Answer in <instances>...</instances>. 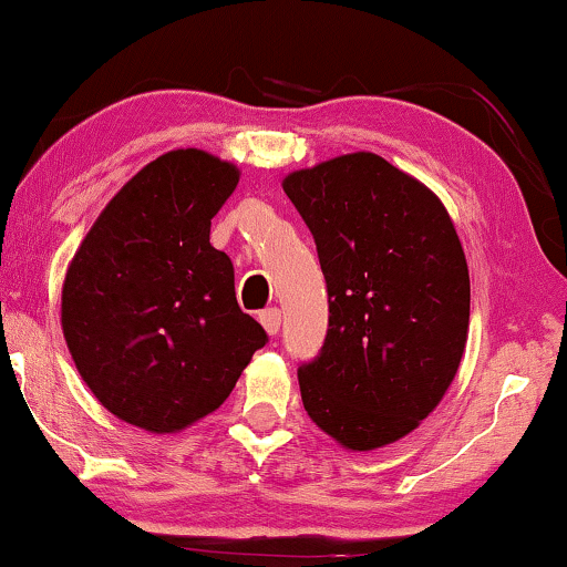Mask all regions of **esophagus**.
<instances>
[{
  "label": "esophagus",
  "instance_id": "34e87169",
  "mask_svg": "<svg viewBox=\"0 0 567 567\" xmlns=\"http://www.w3.org/2000/svg\"><path fill=\"white\" fill-rule=\"evenodd\" d=\"M260 322L262 328H266L268 336H276L278 330H281V312H278L276 307L266 309V312H260Z\"/></svg>",
  "mask_w": 567,
  "mask_h": 567
}]
</instances>
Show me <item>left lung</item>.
Listing matches in <instances>:
<instances>
[{
  "mask_svg": "<svg viewBox=\"0 0 567 567\" xmlns=\"http://www.w3.org/2000/svg\"><path fill=\"white\" fill-rule=\"evenodd\" d=\"M286 196L312 231L328 336L299 367L307 415L353 452L408 436L460 369L470 270L446 208L371 152L297 169Z\"/></svg>",
  "mask_w": 567,
  "mask_h": 567,
  "instance_id": "8db88e82",
  "label": "left lung"
}]
</instances>
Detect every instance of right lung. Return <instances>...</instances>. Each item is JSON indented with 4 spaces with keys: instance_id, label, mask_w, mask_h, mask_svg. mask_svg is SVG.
<instances>
[{
    "instance_id": "obj_1",
    "label": "right lung",
    "mask_w": 567,
    "mask_h": 567,
    "mask_svg": "<svg viewBox=\"0 0 567 567\" xmlns=\"http://www.w3.org/2000/svg\"><path fill=\"white\" fill-rule=\"evenodd\" d=\"M239 169L200 150L150 162L82 239L61 291V328L92 394L115 417L173 433L214 413L266 330L235 297L208 243Z\"/></svg>"
}]
</instances>
